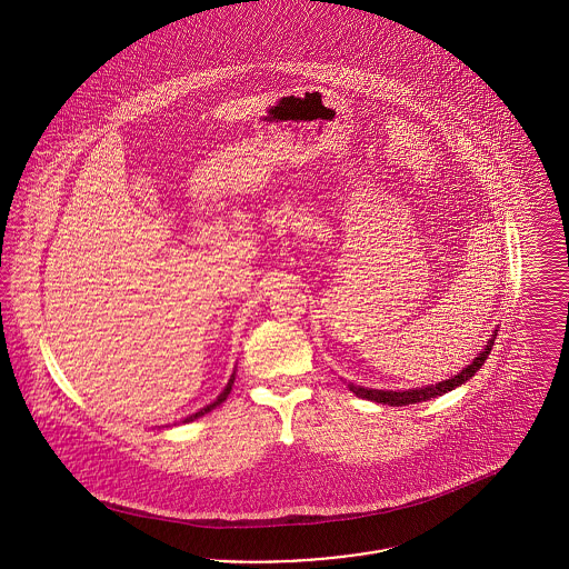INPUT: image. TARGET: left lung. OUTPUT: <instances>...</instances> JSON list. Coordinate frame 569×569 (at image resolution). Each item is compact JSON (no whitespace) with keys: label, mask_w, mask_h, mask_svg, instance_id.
Instances as JSON below:
<instances>
[{"label":"left lung","mask_w":569,"mask_h":569,"mask_svg":"<svg viewBox=\"0 0 569 569\" xmlns=\"http://www.w3.org/2000/svg\"><path fill=\"white\" fill-rule=\"evenodd\" d=\"M495 337H497V335H492V337L488 339L485 352H480V356H476V358H473V362H471V365H467V367L460 371L459 376H455V378L450 379H443V381L433 383V386L413 388V390H399V392H397V390L362 388V386H353V383H348V386H350V390H352L356 397L367 399V401H376V403H381V406L399 407L411 406V403H422V401H429V399H435V397H441V395H446V392L455 390V388L460 386V383H465L467 379L473 378V376L482 369V365H485L488 353L492 350Z\"/></svg>","instance_id":"8db88e82"}]
</instances>
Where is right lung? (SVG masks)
<instances>
[{
	"instance_id": "obj_1",
	"label": "right lung",
	"mask_w": 569,
	"mask_h": 569,
	"mask_svg": "<svg viewBox=\"0 0 569 569\" xmlns=\"http://www.w3.org/2000/svg\"><path fill=\"white\" fill-rule=\"evenodd\" d=\"M232 383H234V373H232V378H230V381L226 383V388H223V392L217 397L216 401L211 403V406L202 407L200 411H196L193 416H190V418H186L183 422H191V420H196V418H200V416H204V413H209L211 409H216L217 406H221L226 399H228V395H230V390H232Z\"/></svg>"
}]
</instances>
